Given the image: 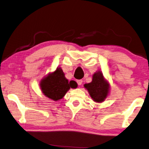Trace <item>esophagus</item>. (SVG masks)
<instances>
[{
    "mask_svg": "<svg viewBox=\"0 0 149 149\" xmlns=\"http://www.w3.org/2000/svg\"><path fill=\"white\" fill-rule=\"evenodd\" d=\"M82 80H77V84H78V85H79V86H80L82 84Z\"/></svg>",
    "mask_w": 149,
    "mask_h": 149,
    "instance_id": "1",
    "label": "esophagus"
}]
</instances>
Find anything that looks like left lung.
I'll use <instances>...</instances> for the list:
<instances>
[{
  "mask_svg": "<svg viewBox=\"0 0 149 149\" xmlns=\"http://www.w3.org/2000/svg\"><path fill=\"white\" fill-rule=\"evenodd\" d=\"M84 87L88 90L93 100L97 103H101L105 100L109 93V85L104 79L101 71L95 72L93 75L92 82L84 84Z\"/></svg>",
  "mask_w": 149,
  "mask_h": 149,
  "instance_id": "1",
  "label": "left lung"
}]
</instances>
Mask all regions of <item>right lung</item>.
Segmentation results:
<instances>
[{"instance_id":"right-lung-1","label":"right lung","mask_w":149,"mask_h":149,"mask_svg":"<svg viewBox=\"0 0 149 149\" xmlns=\"http://www.w3.org/2000/svg\"><path fill=\"white\" fill-rule=\"evenodd\" d=\"M42 92L46 97L54 101L61 100L68 90L77 87L74 81L68 82L61 68H57L54 72L49 74L40 82Z\"/></svg>"}]
</instances>
